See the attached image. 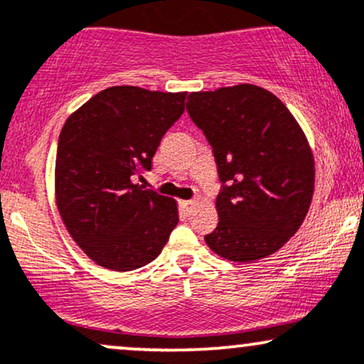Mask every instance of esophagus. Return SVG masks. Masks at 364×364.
<instances>
[{"mask_svg":"<svg viewBox=\"0 0 364 364\" xmlns=\"http://www.w3.org/2000/svg\"><path fill=\"white\" fill-rule=\"evenodd\" d=\"M179 205H181L183 212H185L186 215H190V213L193 212L196 207V201L195 200H183V201H179Z\"/></svg>","mask_w":364,"mask_h":364,"instance_id":"obj_1","label":"esophagus"}]
</instances>
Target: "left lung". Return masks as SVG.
Segmentation results:
<instances>
[{
  "label": "left lung",
  "mask_w": 364,
  "mask_h": 364,
  "mask_svg": "<svg viewBox=\"0 0 364 364\" xmlns=\"http://www.w3.org/2000/svg\"><path fill=\"white\" fill-rule=\"evenodd\" d=\"M186 110L212 146L222 183L207 246L235 262L277 252L300 229L314 195V154L299 122L254 85L190 93Z\"/></svg>",
  "instance_id": "1"
}]
</instances>
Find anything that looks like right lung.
<instances>
[{
	"label": "right lung",
	"instance_id": "right-lung-1",
	"mask_svg": "<svg viewBox=\"0 0 364 364\" xmlns=\"http://www.w3.org/2000/svg\"><path fill=\"white\" fill-rule=\"evenodd\" d=\"M185 91L112 86L65 120L55 157L57 208L96 264L142 268L176 227V201L132 178L151 171L161 139L185 112Z\"/></svg>",
	"mask_w": 364,
	"mask_h": 364
}]
</instances>
